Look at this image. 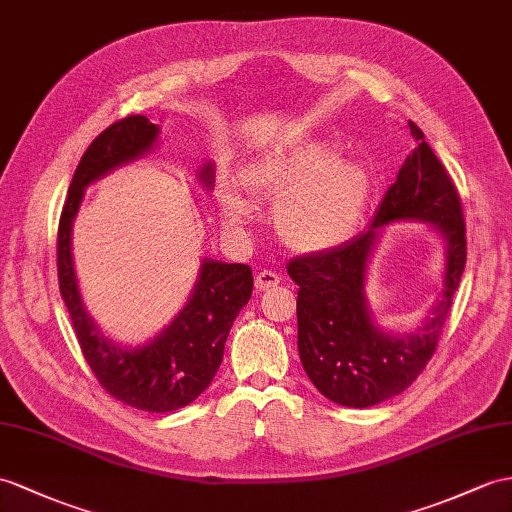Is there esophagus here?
<instances>
[{
	"instance_id": "obj_1",
	"label": "esophagus",
	"mask_w": 512,
	"mask_h": 512,
	"mask_svg": "<svg viewBox=\"0 0 512 512\" xmlns=\"http://www.w3.org/2000/svg\"><path fill=\"white\" fill-rule=\"evenodd\" d=\"M256 289L258 291H267V289H273V286L280 284V276L276 271L271 269H263L260 273H256Z\"/></svg>"
}]
</instances>
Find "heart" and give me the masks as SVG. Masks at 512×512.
Segmentation results:
<instances>
[{"label":"heart","mask_w":512,"mask_h":512,"mask_svg":"<svg viewBox=\"0 0 512 512\" xmlns=\"http://www.w3.org/2000/svg\"><path fill=\"white\" fill-rule=\"evenodd\" d=\"M336 147L313 141L282 149L245 171L254 193L278 199L276 228L286 245L302 252L332 247L350 232L367 195V173L354 160H334ZM221 206L228 221L247 223L254 202L234 184H223Z\"/></svg>","instance_id":"heart-1"}]
</instances>
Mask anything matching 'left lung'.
Here are the masks:
<instances>
[{
  "mask_svg": "<svg viewBox=\"0 0 512 512\" xmlns=\"http://www.w3.org/2000/svg\"><path fill=\"white\" fill-rule=\"evenodd\" d=\"M417 143L384 193L369 230L328 252L293 258L286 271L297 291V350L308 378L328 400L367 408L402 393L426 369L450 315L467 263L460 195L423 132L408 121ZM434 222L448 241L446 289L433 317L415 335L391 337L370 323L364 269L377 228L389 220Z\"/></svg>",
  "mask_w": 512,
  "mask_h": 512,
  "instance_id": "8db88e82",
  "label": "left lung"
}]
</instances>
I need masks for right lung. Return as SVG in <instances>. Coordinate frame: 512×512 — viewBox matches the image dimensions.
Instances as JSON below:
<instances>
[{"instance_id": "1", "label": "right lung", "mask_w": 512, "mask_h": 512, "mask_svg": "<svg viewBox=\"0 0 512 512\" xmlns=\"http://www.w3.org/2000/svg\"><path fill=\"white\" fill-rule=\"evenodd\" d=\"M158 128L143 115H128L108 126L89 145L73 173L58 221V284L76 330L86 365L115 400L147 413H171L197 400L213 382L223 358L232 321L249 302L254 278L249 265L206 260L193 297L171 326L139 350H121L106 341L84 313L71 260V226L82 202L84 186L102 178L121 162L147 152ZM213 184V167L199 173Z\"/></svg>"}]
</instances>
